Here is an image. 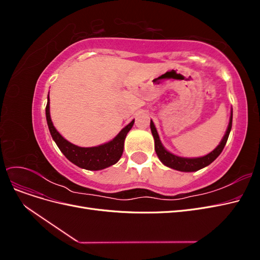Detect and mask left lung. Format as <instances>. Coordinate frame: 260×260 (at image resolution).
<instances>
[{"mask_svg":"<svg viewBox=\"0 0 260 260\" xmlns=\"http://www.w3.org/2000/svg\"><path fill=\"white\" fill-rule=\"evenodd\" d=\"M232 117H233V112L231 109V115H230L229 124H228L226 131L224 133L222 140L220 141L219 145L214 149V151H211L209 154L205 156L192 157V158H190V157H181L167 151L161 143L158 132L156 130L154 122L151 120V130H152V135L155 142V152L157 156H158L159 160L165 165V166H167L171 169L183 171V172H193V171H198L204 167H207L208 165H210L212 161H214L222 152L232 128Z\"/></svg>","mask_w":260,"mask_h":260,"instance_id":"left-lung-1","label":"left lung"}]
</instances>
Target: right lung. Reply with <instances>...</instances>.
Returning a JSON list of instances; mask_svg holds the SVG:
<instances>
[{"mask_svg":"<svg viewBox=\"0 0 260 260\" xmlns=\"http://www.w3.org/2000/svg\"><path fill=\"white\" fill-rule=\"evenodd\" d=\"M46 121H48L49 130L55 143L60 149V152L66 156V158L75 164L76 166L86 170H102L115 165L123 152V144L125 137L131 130L135 120L118 133V135L107 143L101 144L93 147H81L70 143L65 138L60 136V133L54 127L50 115V96L48 95V104L45 108Z\"/></svg>","mask_w":260,"mask_h":260,"instance_id":"1","label":"right lung"}]
</instances>
